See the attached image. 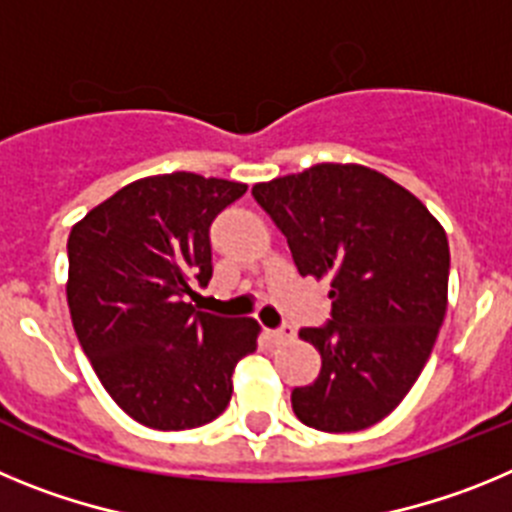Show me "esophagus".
<instances>
[{"label":"esophagus","mask_w":512,"mask_h":512,"mask_svg":"<svg viewBox=\"0 0 512 512\" xmlns=\"http://www.w3.org/2000/svg\"><path fill=\"white\" fill-rule=\"evenodd\" d=\"M269 336H271V341L277 343V346H282V343H287L295 338V328H292V325H279V328L269 330Z\"/></svg>","instance_id":"1"}]
</instances>
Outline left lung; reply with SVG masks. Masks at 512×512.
I'll return each instance as SVG.
<instances>
[{
  "instance_id": "obj_1",
  "label": "left lung",
  "mask_w": 512,
  "mask_h": 512,
  "mask_svg": "<svg viewBox=\"0 0 512 512\" xmlns=\"http://www.w3.org/2000/svg\"><path fill=\"white\" fill-rule=\"evenodd\" d=\"M302 277L330 282V320L302 328L318 379L292 410L325 433L364 431L392 413L431 356L446 315L449 241L408 189L359 164H318L253 187Z\"/></svg>"
}]
</instances>
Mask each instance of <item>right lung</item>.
<instances>
[{
  "label": "right lung",
  "mask_w": 512,
  "mask_h": 512,
  "mask_svg": "<svg viewBox=\"0 0 512 512\" xmlns=\"http://www.w3.org/2000/svg\"><path fill=\"white\" fill-rule=\"evenodd\" d=\"M246 184L189 171L148 176L87 212L69 235L71 323L112 400L158 431L228 408L233 369L259 323L194 310L212 279L210 225Z\"/></svg>",
  "instance_id": "obj_1"
}]
</instances>
